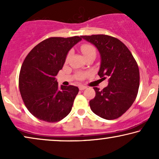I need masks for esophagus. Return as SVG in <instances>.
Segmentation results:
<instances>
[{
  "label": "esophagus",
  "instance_id": "obj_1",
  "mask_svg": "<svg viewBox=\"0 0 159 159\" xmlns=\"http://www.w3.org/2000/svg\"><path fill=\"white\" fill-rule=\"evenodd\" d=\"M79 89L80 90H85V89H87V87L84 86V85H80L79 87Z\"/></svg>",
  "mask_w": 159,
  "mask_h": 159
}]
</instances>
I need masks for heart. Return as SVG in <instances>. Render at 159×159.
Wrapping results in <instances>:
<instances>
[{
    "mask_svg": "<svg viewBox=\"0 0 159 159\" xmlns=\"http://www.w3.org/2000/svg\"><path fill=\"white\" fill-rule=\"evenodd\" d=\"M81 51L82 52V53H83V55L85 56L86 55H88V54L90 53L91 52H94L95 48L91 45L84 44L81 46ZM69 55H70V53L68 54V56H67V58H69ZM81 77H82V76H81Z\"/></svg>",
    "mask_w": 159,
    "mask_h": 159,
    "instance_id": "b5f03b06",
    "label": "heart"
}]
</instances>
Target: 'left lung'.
Masks as SVG:
<instances>
[{
  "label": "left lung",
  "instance_id": "1",
  "mask_svg": "<svg viewBox=\"0 0 159 159\" xmlns=\"http://www.w3.org/2000/svg\"><path fill=\"white\" fill-rule=\"evenodd\" d=\"M81 38L96 47L101 56L98 75L101 80L108 79V86L102 90L93 88L95 96L90 101L91 110L108 120L119 118L131 107L138 95V64L127 47L117 38L106 34Z\"/></svg>",
  "mask_w": 159,
  "mask_h": 159
}]
</instances>
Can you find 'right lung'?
Returning <instances> with one entry per match:
<instances>
[{"label":"right lung","instance_id":"right-lung-1","mask_svg":"<svg viewBox=\"0 0 159 159\" xmlns=\"http://www.w3.org/2000/svg\"><path fill=\"white\" fill-rule=\"evenodd\" d=\"M81 37L50 38L28 53L21 67L19 86L26 107L36 118L47 122L61 121L70 113L79 88L58 86L56 75L71 48Z\"/></svg>","mask_w":159,"mask_h":159}]
</instances>
